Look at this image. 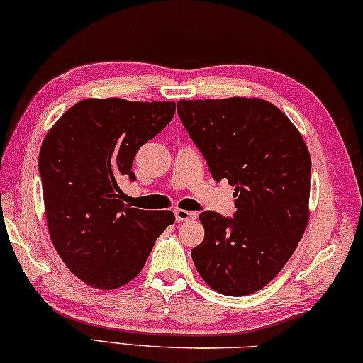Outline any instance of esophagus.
Wrapping results in <instances>:
<instances>
[{
    "instance_id": "obj_1",
    "label": "esophagus",
    "mask_w": 363,
    "mask_h": 363,
    "mask_svg": "<svg viewBox=\"0 0 363 363\" xmlns=\"http://www.w3.org/2000/svg\"><path fill=\"white\" fill-rule=\"evenodd\" d=\"M174 214H176V219L179 223H181V221H191V219L197 218L196 213H192V211H186V209H176V211H174Z\"/></svg>"
}]
</instances>
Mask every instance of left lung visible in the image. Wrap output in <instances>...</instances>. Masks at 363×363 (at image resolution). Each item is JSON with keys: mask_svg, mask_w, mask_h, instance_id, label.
Here are the masks:
<instances>
[{"mask_svg": "<svg viewBox=\"0 0 363 363\" xmlns=\"http://www.w3.org/2000/svg\"><path fill=\"white\" fill-rule=\"evenodd\" d=\"M177 113L214 181L235 186L236 213L199 214L196 269L228 296L259 291L288 263L308 224L311 159L298 128L263 99L179 100Z\"/></svg>", "mask_w": 363, "mask_h": 363, "instance_id": "1", "label": "left lung"}]
</instances>
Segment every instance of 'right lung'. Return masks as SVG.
<instances>
[{
  "mask_svg": "<svg viewBox=\"0 0 363 363\" xmlns=\"http://www.w3.org/2000/svg\"><path fill=\"white\" fill-rule=\"evenodd\" d=\"M174 102L85 99L50 128L40 149L45 216L67 268L97 290L123 286L142 272L172 211L125 206L118 182L135 176L142 144L172 121Z\"/></svg>",
  "mask_w": 363,
  "mask_h": 363,
  "instance_id": "obj_1",
  "label": "right lung"
}]
</instances>
